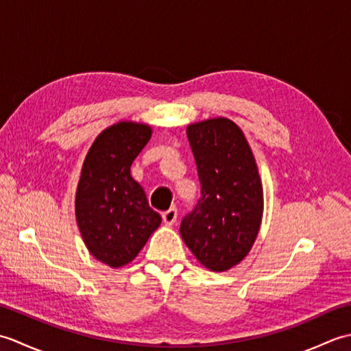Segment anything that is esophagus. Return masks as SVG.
<instances>
[{
    "mask_svg": "<svg viewBox=\"0 0 351 351\" xmlns=\"http://www.w3.org/2000/svg\"><path fill=\"white\" fill-rule=\"evenodd\" d=\"M176 219H178L176 208H170V210H167L166 213H162V221H164V225L171 226V225H173V223L176 221Z\"/></svg>",
    "mask_w": 351,
    "mask_h": 351,
    "instance_id": "1",
    "label": "esophagus"
}]
</instances>
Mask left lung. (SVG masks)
<instances>
[{
    "label": "left lung",
    "mask_w": 351,
    "mask_h": 351,
    "mask_svg": "<svg viewBox=\"0 0 351 351\" xmlns=\"http://www.w3.org/2000/svg\"><path fill=\"white\" fill-rule=\"evenodd\" d=\"M200 195L181 223V237L200 264L226 271L249 255L264 213L258 166L244 132L228 117L187 126Z\"/></svg>",
    "instance_id": "obj_1"
}]
</instances>
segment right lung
<instances>
[{"instance_id":"add662e5","label":"right lung","mask_w":351,"mask_h":351,"mask_svg":"<svg viewBox=\"0 0 351 351\" xmlns=\"http://www.w3.org/2000/svg\"><path fill=\"white\" fill-rule=\"evenodd\" d=\"M151 136L147 123L111 125L95 138L81 169L75 195L80 232L90 255L111 268L130 264L161 225L131 176V164Z\"/></svg>"}]
</instances>
